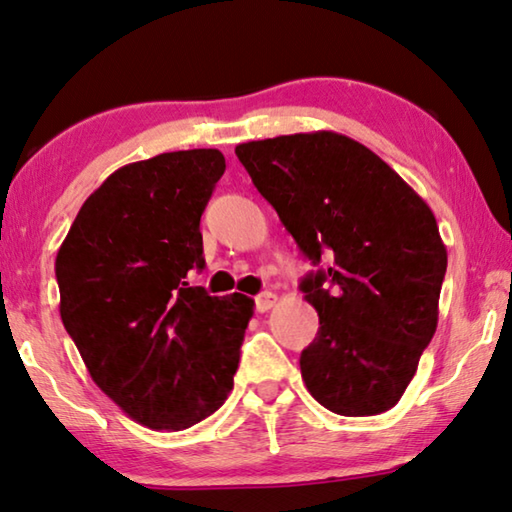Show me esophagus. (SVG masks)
Listing matches in <instances>:
<instances>
[{
  "instance_id": "obj_1",
  "label": "esophagus",
  "mask_w": 512,
  "mask_h": 512,
  "mask_svg": "<svg viewBox=\"0 0 512 512\" xmlns=\"http://www.w3.org/2000/svg\"><path fill=\"white\" fill-rule=\"evenodd\" d=\"M275 302H277L275 293L273 291H264V293H259V296L255 298V307H257L259 314H264V311L271 309Z\"/></svg>"
}]
</instances>
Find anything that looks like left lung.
Masks as SVG:
<instances>
[{
	"label": "left lung",
	"mask_w": 512,
	"mask_h": 512,
	"mask_svg": "<svg viewBox=\"0 0 512 512\" xmlns=\"http://www.w3.org/2000/svg\"><path fill=\"white\" fill-rule=\"evenodd\" d=\"M237 158L302 255L318 334L300 354L307 391L363 418L400 402L438 325L447 250L429 205L366 146L316 131L239 144Z\"/></svg>",
	"instance_id": "left-lung-1"
}]
</instances>
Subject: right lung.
I'll return each mask as SVG.
<instances>
[{
  "instance_id": "1",
  "label": "right lung",
  "mask_w": 512,
  "mask_h": 512,
  "mask_svg": "<svg viewBox=\"0 0 512 512\" xmlns=\"http://www.w3.org/2000/svg\"><path fill=\"white\" fill-rule=\"evenodd\" d=\"M225 171L216 149L126 164L90 194L56 255L60 318L90 377L155 431L228 400L255 300L207 296L201 214Z\"/></svg>"
}]
</instances>
